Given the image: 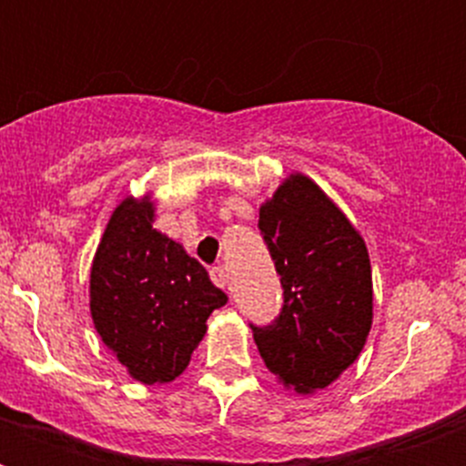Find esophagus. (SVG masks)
Masks as SVG:
<instances>
[{
    "instance_id": "1",
    "label": "esophagus",
    "mask_w": 466,
    "mask_h": 466,
    "mask_svg": "<svg viewBox=\"0 0 466 466\" xmlns=\"http://www.w3.org/2000/svg\"><path fill=\"white\" fill-rule=\"evenodd\" d=\"M210 278H212V283L218 285V288H222V290H225L227 283H229V278H227V270L222 268V266H215V268L210 270Z\"/></svg>"
}]
</instances>
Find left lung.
<instances>
[{
    "label": "left lung",
    "instance_id": "left-lung-1",
    "mask_svg": "<svg viewBox=\"0 0 466 466\" xmlns=\"http://www.w3.org/2000/svg\"><path fill=\"white\" fill-rule=\"evenodd\" d=\"M283 285V311L251 326L266 368L299 394L324 390L358 360L372 329V268L360 232L311 181L290 174L258 210Z\"/></svg>",
    "mask_w": 466,
    "mask_h": 466
}]
</instances>
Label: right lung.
<instances>
[{
	"label": "right lung",
	"mask_w": 466,
	"mask_h": 466,
	"mask_svg": "<svg viewBox=\"0 0 466 466\" xmlns=\"http://www.w3.org/2000/svg\"><path fill=\"white\" fill-rule=\"evenodd\" d=\"M152 196H127L113 210L91 261L94 329L127 375L142 384L174 382L227 305L208 270L178 241L155 229Z\"/></svg>",
	"instance_id": "right-lung-1"
}]
</instances>
